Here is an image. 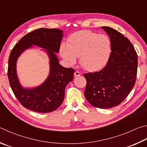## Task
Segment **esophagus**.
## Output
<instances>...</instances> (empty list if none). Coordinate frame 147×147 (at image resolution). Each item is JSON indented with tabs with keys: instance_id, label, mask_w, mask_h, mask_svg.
I'll use <instances>...</instances> for the list:
<instances>
[{
	"instance_id": "34e87169",
	"label": "esophagus",
	"mask_w": 147,
	"mask_h": 147,
	"mask_svg": "<svg viewBox=\"0 0 147 147\" xmlns=\"http://www.w3.org/2000/svg\"><path fill=\"white\" fill-rule=\"evenodd\" d=\"M81 75V72L78 71H76L75 72V73H74V77H75V78H77V77L80 76Z\"/></svg>"
}]
</instances>
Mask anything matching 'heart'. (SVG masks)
<instances>
[{"label":"heart","instance_id":"heart-1","mask_svg":"<svg viewBox=\"0 0 147 147\" xmlns=\"http://www.w3.org/2000/svg\"><path fill=\"white\" fill-rule=\"evenodd\" d=\"M60 53L69 65L76 63L80 57V64L90 71L102 69L111 54V43L105 35H98L89 30H82L71 34L67 45L63 44Z\"/></svg>","mask_w":147,"mask_h":147}]
</instances>
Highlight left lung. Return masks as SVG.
<instances>
[{
  "instance_id": "obj_1",
  "label": "left lung",
  "mask_w": 147,
  "mask_h": 147,
  "mask_svg": "<svg viewBox=\"0 0 147 147\" xmlns=\"http://www.w3.org/2000/svg\"><path fill=\"white\" fill-rule=\"evenodd\" d=\"M101 28L109 35L111 54L103 69L84 74V96L93 107L110 109L119 105L134 86L138 55L130 40L118 31L108 26Z\"/></svg>"
}]
</instances>
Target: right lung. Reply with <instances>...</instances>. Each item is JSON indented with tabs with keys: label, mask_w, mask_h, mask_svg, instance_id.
Returning <instances> with one entry per match:
<instances>
[{
	"label": "right lung",
	"mask_w": 147,
	"mask_h": 147,
	"mask_svg": "<svg viewBox=\"0 0 147 147\" xmlns=\"http://www.w3.org/2000/svg\"><path fill=\"white\" fill-rule=\"evenodd\" d=\"M63 36L61 30L40 28L24 35L13 48L9 57L7 76L15 96L26 109L48 113L57 109L63 102L65 88L73 80L74 74V69L65 68L59 63L56 55L59 51ZM33 45L42 48L47 53L50 72L48 78L40 86L24 88L18 78L16 62L20 55Z\"/></svg>",
	"instance_id": "1"
}]
</instances>
